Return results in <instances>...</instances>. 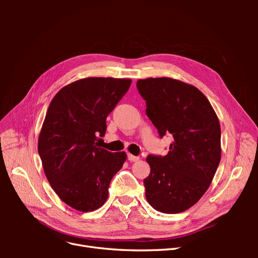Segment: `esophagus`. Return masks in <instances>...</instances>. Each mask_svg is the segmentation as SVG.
Wrapping results in <instances>:
<instances>
[{
    "instance_id": "34e87169",
    "label": "esophagus",
    "mask_w": 258,
    "mask_h": 258,
    "mask_svg": "<svg viewBox=\"0 0 258 258\" xmlns=\"http://www.w3.org/2000/svg\"><path fill=\"white\" fill-rule=\"evenodd\" d=\"M128 160L130 162H136V161H139L140 158L138 157V156H134V155H131V154H128Z\"/></svg>"
}]
</instances>
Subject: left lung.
Instances as JSON below:
<instances>
[{"label": "left lung", "mask_w": 258, "mask_h": 258, "mask_svg": "<svg viewBox=\"0 0 258 258\" xmlns=\"http://www.w3.org/2000/svg\"><path fill=\"white\" fill-rule=\"evenodd\" d=\"M146 115L159 137H173L166 156L148 155L151 173L145 197L162 213L184 212L204 196L221 161V126L212 105L198 88L158 77L139 80Z\"/></svg>", "instance_id": "left-lung-1"}]
</instances>
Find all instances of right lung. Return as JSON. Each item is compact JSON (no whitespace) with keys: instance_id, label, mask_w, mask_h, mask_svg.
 Listing matches in <instances>:
<instances>
[{"instance_id":"obj_1","label":"right lung","mask_w":258,"mask_h":258,"mask_svg":"<svg viewBox=\"0 0 258 258\" xmlns=\"http://www.w3.org/2000/svg\"><path fill=\"white\" fill-rule=\"evenodd\" d=\"M131 85L129 79L87 77L60 89L46 113L37 150L46 177L59 198L81 212L104 205L124 152L99 147L106 117Z\"/></svg>"}]
</instances>
